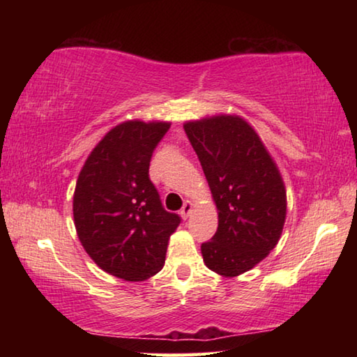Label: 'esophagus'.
<instances>
[{
  "instance_id": "1",
  "label": "esophagus",
  "mask_w": 357,
  "mask_h": 357,
  "mask_svg": "<svg viewBox=\"0 0 357 357\" xmlns=\"http://www.w3.org/2000/svg\"><path fill=\"white\" fill-rule=\"evenodd\" d=\"M192 211H193V204L190 202H185L183 209H181V217H183V219H187V217L190 215Z\"/></svg>"
}]
</instances>
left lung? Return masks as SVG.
Segmentation results:
<instances>
[{
	"instance_id": "left-lung-1",
	"label": "left lung",
	"mask_w": 357,
	"mask_h": 357,
	"mask_svg": "<svg viewBox=\"0 0 357 357\" xmlns=\"http://www.w3.org/2000/svg\"><path fill=\"white\" fill-rule=\"evenodd\" d=\"M184 130L213 193L219 227L202 244L203 261L238 277L269 255L287 217V190L257 130L238 114L185 121Z\"/></svg>"
}]
</instances>
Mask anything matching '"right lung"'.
<instances>
[{"label": "right lung", "instance_id": "right-lung-1", "mask_svg": "<svg viewBox=\"0 0 357 357\" xmlns=\"http://www.w3.org/2000/svg\"><path fill=\"white\" fill-rule=\"evenodd\" d=\"M167 121H124L96 144L78 174L74 223L93 261L110 275L142 282L164 268L168 241L181 223L164 209L149 179L153 151Z\"/></svg>", "mask_w": 357, "mask_h": 357}]
</instances>
